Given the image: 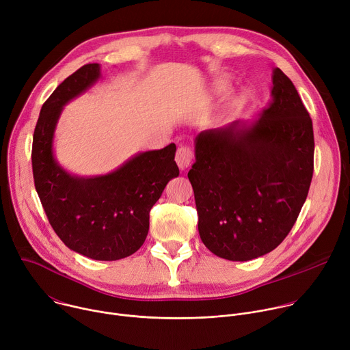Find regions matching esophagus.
<instances>
[{
    "mask_svg": "<svg viewBox=\"0 0 350 350\" xmlns=\"http://www.w3.org/2000/svg\"><path fill=\"white\" fill-rule=\"evenodd\" d=\"M192 158H193V154H192L189 146H180L177 149V152H176V163L178 165V167L181 170H185V169H188L191 166Z\"/></svg>",
    "mask_w": 350,
    "mask_h": 350,
    "instance_id": "esophagus-1",
    "label": "esophagus"
}]
</instances>
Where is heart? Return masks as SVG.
<instances>
[{"instance_id": "heart-1", "label": "heart", "mask_w": 350, "mask_h": 350, "mask_svg": "<svg viewBox=\"0 0 350 350\" xmlns=\"http://www.w3.org/2000/svg\"><path fill=\"white\" fill-rule=\"evenodd\" d=\"M230 85H231V84H230V80H228V79H226V77H217V79H215V80L212 81L208 95H209V96H215V95L224 94V92H227V91L230 90ZM245 98H246V92H243V91L239 92V95L235 96V98L232 99V101H231L230 108L232 109V108L241 105V104L245 101Z\"/></svg>"}]
</instances>
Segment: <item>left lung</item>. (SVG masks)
<instances>
[{"instance_id":"left-lung-1","label":"left lung","mask_w":350,"mask_h":350,"mask_svg":"<svg viewBox=\"0 0 350 350\" xmlns=\"http://www.w3.org/2000/svg\"><path fill=\"white\" fill-rule=\"evenodd\" d=\"M271 99L256 120H234L195 137L188 172L198 230L212 254L260 258L293 227L313 177V123L293 83L275 68Z\"/></svg>"}]
</instances>
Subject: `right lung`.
<instances>
[{
	"mask_svg": "<svg viewBox=\"0 0 350 350\" xmlns=\"http://www.w3.org/2000/svg\"><path fill=\"white\" fill-rule=\"evenodd\" d=\"M101 77L99 64L81 66L44 103L33 135L36 191L57 235L94 260H119L137 252L149 230V212L178 176L176 145L138 152L111 173L77 176L59 165L54 138L64 107Z\"/></svg>",
	"mask_w": 350,
	"mask_h": 350,
	"instance_id": "right-lung-1",
	"label": "right lung"
}]
</instances>
